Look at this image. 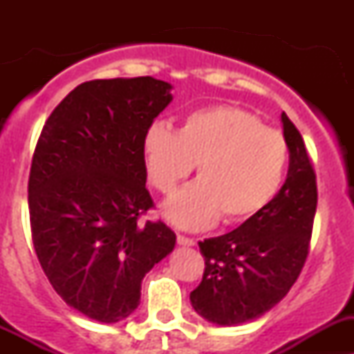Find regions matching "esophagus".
Masks as SVG:
<instances>
[{
	"instance_id": "1",
	"label": "esophagus",
	"mask_w": 354,
	"mask_h": 354,
	"mask_svg": "<svg viewBox=\"0 0 354 354\" xmlns=\"http://www.w3.org/2000/svg\"><path fill=\"white\" fill-rule=\"evenodd\" d=\"M176 241H178V245H181V246H195L194 238H187V236H183V234H178Z\"/></svg>"
}]
</instances>
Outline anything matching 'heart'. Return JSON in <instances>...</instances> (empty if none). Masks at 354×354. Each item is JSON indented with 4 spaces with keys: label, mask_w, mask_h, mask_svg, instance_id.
Masks as SVG:
<instances>
[{
    "label": "heart",
    "mask_w": 354,
    "mask_h": 354,
    "mask_svg": "<svg viewBox=\"0 0 354 354\" xmlns=\"http://www.w3.org/2000/svg\"><path fill=\"white\" fill-rule=\"evenodd\" d=\"M147 173L169 194L197 164L198 180L171 195L164 214L185 230H203L221 217L234 224L255 216L279 192L288 166L283 135L243 109L194 111L174 130L154 121L144 135Z\"/></svg>",
    "instance_id": "obj_1"
}]
</instances>
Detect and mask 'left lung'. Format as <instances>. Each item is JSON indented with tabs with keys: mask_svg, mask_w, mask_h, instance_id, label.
Listing matches in <instances>:
<instances>
[{
	"mask_svg": "<svg viewBox=\"0 0 354 354\" xmlns=\"http://www.w3.org/2000/svg\"><path fill=\"white\" fill-rule=\"evenodd\" d=\"M281 121L289 151L281 190L240 227L198 243L205 272L190 301L216 326H240L274 308L298 279L308 255L317 210L315 173L286 113Z\"/></svg>",
	"mask_w": 354,
	"mask_h": 354,
	"instance_id": "left-lung-1",
	"label": "left lung"
}]
</instances>
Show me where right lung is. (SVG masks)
I'll return each mask as SVG.
<instances>
[{
    "instance_id": "right-lung-1",
    "label": "right lung",
    "mask_w": 354,
    "mask_h": 354,
    "mask_svg": "<svg viewBox=\"0 0 354 354\" xmlns=\"http://www.w3.org/2000/svg\"><path fill=\"white\" fill-rule=\"evenodd\" d=\"M173 85L152 77L75 87L46 121L32 159L28 210L42 270L71 308L116 324L140 305L142 279L169 255L164 223L138 226L154 205L144 135Z\"/></svg>"
}]
</instances>
